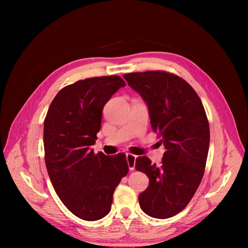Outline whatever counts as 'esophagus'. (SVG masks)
I'll list each match as a JSON object with an SVG mask.
<instances>
[{
    "mask_svg": "<svg viewBox=\"0 0 248 248\" xmlns=\"http://www.w3.org/2000/svg\"><path fill=\"white\" fill-rule=\"evenodd\" d=\"M125 157H127V162H128V166L130 170H133L135 168V161H136V155L127 154L125 155Z\"/></svg>",
    "mask_w": 248,
    "mask_h": 248,
    "instance_id": "obj_1",
    "label": "esophagus"
}]
</instances>
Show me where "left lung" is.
Returning a JSON list of instances; mask_svg holds the SVG:
<instances>
[{
	"label": "left lung",
	"instance_id": "obj_1",
	"mask_svg": "<svg viewBox=\"0 0 248 248\" xmlns=\"http://www.w3.org/2000/svg\"><path fill=\"white\" fill-rule=\"evenodd\" d=\"M124 78L145 101L151 129L165 147L160 165L145 155L136 157L135 168L149 178L140 205L151 217H171L186 207L202 182L210 144L207 115L196 92L175 75L146 71Z\"/></svg>",
	"mask_w": 248,
	"mask_h": 248
}]
</instances>
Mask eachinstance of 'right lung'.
<instances>
[{
  "mask_svg": "<svg viewBox=\"0 0 248 248\" xmlns=\"http://www.w3.org/2000/svg\"><path fill=\"white\" fill-rule=\"evenodd\" d=\"M125 83L118 76L81 80L59 92L44 124L45 161L66 208L93 222L110 211L113 194L129 166L124 154H93L102 110Z\"/></svg>",
  "mask_w": 248,
  "mask_h": 248,
  "instance_id": "add662e5",
  "label": "right lung"
}]
</instances>
